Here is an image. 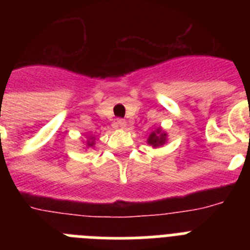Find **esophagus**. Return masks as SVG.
Masks as SVG:
<instances>
[{"label": "esophagus", "instance_id": "34e87169", "mask_svg": "<svg viewBox=\"0 0 250 250\" xmlns=\"http://www.w3.org/2000/svg\"><path fill=\"white\" fill-rule=\"evenodd\" d=\"M116 125H118L119 127H125L126 126V121L124 120V119H118V120H116Z\"/></svg>", "mask_w": 250, "mask_h": 250}]
</instances>
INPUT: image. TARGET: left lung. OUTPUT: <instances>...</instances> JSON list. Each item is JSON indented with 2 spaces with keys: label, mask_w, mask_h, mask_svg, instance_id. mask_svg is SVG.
<instances>
[{
  "label": "left lung",
  "mask_w": 250,
  "mask_h": 250,
  "mask_svg": "<svg viewBox=\"0 0 250 250\" xmlns=\"http://www.w3.org/2000/svg\"><path fill=\"white\" fill-rule=\"evenodd\" d=\"M165 136H167V134L161 132V130L158 129L156 131L150 134L147 141H149V144L152 145V146H159V145H163L165 143Z\"/></svg>",
  "instance_id": "left-lung-1"
}]
</instances>
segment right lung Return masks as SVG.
<instances>
[{"instance_id": "obj_1", "label": "right lung", "mask_w": 250, "mask_h": 250, "mask_svg": "<svg viewBox=\"0 0 250 250\" xmlns=\"http://www.w3.org/2000/svg\"><path fill=\"white\" fill-rule=\"evenodd\" d=\"M90 145L92 146V145H94V141H89V146H90Z\"/></svg>"}]
</instances>
